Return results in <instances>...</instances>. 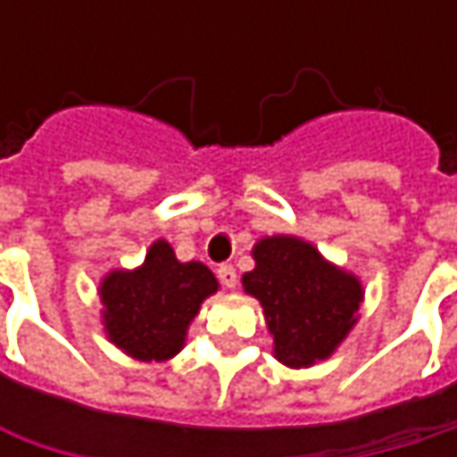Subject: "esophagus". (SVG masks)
<instances>
[{
  "label": "esophagus",
  "mask_w": 457,
  "mask_h": 457,
  "mask_svg": "<svg viewBox=\"0 0 457 457\" xmlns=\"http://www.w3.org/2000/svg\"><path fill=\"white\" fill-rule=\"evenodd\" d=\"M217 275H220V280H222L225 288H235V286H237V272H235L232 264H222V267L217 270Z\"/></svg>",
  "instance_id": "esophagus-1"
}]
</instances>
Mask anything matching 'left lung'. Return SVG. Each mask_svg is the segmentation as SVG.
Segmentation results:
<instances>
[{"instance_id": "1", "label": "left lung", "mask_w": 457, "mask_h": 457, "mask_svg": "<svg viewBox=\"0 0 457 457\" xmlns=\"http://www.w3.org/2000/svg\"><path fill=\"white\" fill-rule=\"evenodd\" d=\"M251 256L253 270L240 283L262 304L275 360L296 370L328 360L360 320V278L296 235H267Z\"/></svg>"}]
</instances>
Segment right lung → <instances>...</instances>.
<instances>
[{"label":"right lung","mask_w":457,"mask_h":457,"mask_svg":"<svg viewBox=\"0 0 457 457\" xmlns=\"http://www.w3.org/2000/svg\"><path fill=\"white\" fill-rule=\"evenodd\" d=\"M220 291L201 262H179L171 243H150L135 270H111L100 280V318L111 344L139 362H166L182 352L201 304Z\"/></svg>","instance_id":"right-lung-1"}]
</instances>
